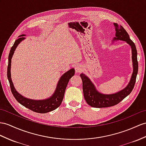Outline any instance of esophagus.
<instances>
[{
    "instance_id": "obj_1",
    "label": "esophagus",
    "mask_w": 146,
    "mask_h": 146,
    "mask_svg": "<svg viewBox=\"0 0 146 146\" xmlns=\"http://www.w3.org/2000/svg\"><path fill=\"white\" fill-rule=\"evenodd\" d=\"M84 70V68H83V66H82L80 64H77L75 66V70H76V72L79 74L80 73V72H82Z\"/></svg>"
}]
</instances>
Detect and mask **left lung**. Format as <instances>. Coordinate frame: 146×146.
<instances>
[{"instance_id": "left-lung-1", "label": "left lung", "mask_w": 146, "mask_h": 146, "mask_svg": "<svg viewBox=\"0 0 146 146\" xmlns=\"http://www.w3.org/2000/svg\"><path fill=\"white\" fill-rule=\"evenodd\" d=\"M115 28V37L113 38L112 42L121 40L126 41L131 48L132 51V61L133 71L128 84L123 89L112 94H104L98 92L95 85L85 74H80V77L82 80L83 92L85 101L92 107L94 108H106L117 105L122 101L124 98L129 95L132 92L138 72V62L137 58V50L136 46L126 31L121 25L116 23H113Z\"/></svg>"}]
</instances>
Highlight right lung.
Segmentation results:
<instances>
[{
	"instance_id": "1",
	"label": "right lung",
	"mask_w": 146,
	"mask_h": 146,
	"mask_svg": "<svg viewBox=\"0 0 146 146\" xmlns=\"http://www.w3.org/2000/svg\"><path fill=\"white\" fill-rule=\"evenodd\" d=\"M25 36V35H21L20 36H19V38L15 41L13 46L11 48L9 55L7 77L10 83V88H11L12 93L18 102L20 103L23 106H25L26 108L30 109L35 112L40 113H46L53 111V110H56L61 105L62 101L63 100L64 95L67 85L68 84L69 79L75 74V69L73 68L70 69L60 77L58 84H57L56 90L50 97L44 99V100H36L23 97V95L19 94L16 90L15 88L14 87L11 78L10 69H11V60L13 55V53L15 52L17 46L20 43L21 41H22L25 39V38L24 37Z\"/></svg>"
}]
</instances>
